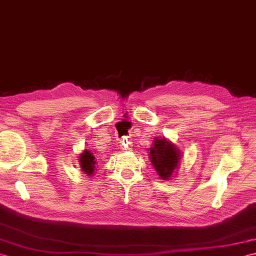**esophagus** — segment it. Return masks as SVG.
Listing matches in <instances>:
<instances>
[{"label":"esophagus","instance_id":"esophagus-1","mask_svg":"<svg viewBox=\"0 0 256 256\" xmlns=\"http://www.w3.org/2000/svg\"><path fill=\"white\" fill-rule=\"evenodd\" d=\"M123 145H124V147H126V148L128 147V140H126V138L123 140Z\"/></svg>","mask_w":256,"mask_h":256}]
</instances>
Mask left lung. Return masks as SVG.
<instances>
[{"instance_id":"obj_1","label":"left lung","mask_w":256,"mask_h":256,"mask_svg":"<svg viewBox=\"0 0 256 256\" xmlns=\"http://www.w3.org/2000/svg\"><path fill=\"white\" fill-rule=\"evenodd\" d=\"M150 160L154 169L162 180L168 181L176 174L179 169L182 154L174 142L167 138H155V140L148 148Z\"/></svg>"}]
</instances>
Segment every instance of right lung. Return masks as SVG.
I'll use <instances>...</instances> for the list:
<instances>
[{
    "label": "right lung",
    "instance_id": "add662e5",
    "mask_svg": "<svg viewBox=\"0 0 256 256\" xmlns=\"http://www.w3.org/2000/svg\"><path fill=\"white\" fill-rule=\"evenodd\" d=\"M78 164L80 166V170L84 172L85 176H92L94 172L97 171L98 162L96 157L94 156V152L92 150H84L78 156Z\"/></svg>",
    "mask_w": 256,
    "mask_h": 256
}]
</instances>
